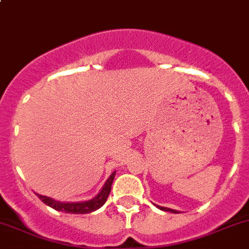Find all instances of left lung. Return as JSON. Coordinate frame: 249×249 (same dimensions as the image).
Instances as JSON below:
<instances>
[{
    "label": "left lung",
    "mask_w": 249,
    "mask_h": 249,
    "mask_svg": "<svg viewBox=\"0 0 249 249\" xmlns=\"http://www.w3.org/2000/svg\"><path fill=\"white\" fill-rule=\"evenodd\" d=\"M158 208H160V210L162 211H169V212H172V213H178V211L176 210H171V208H167V207H161V206H157Z\"/></svg>",
    "instance_id": "1"
}]
</instances>
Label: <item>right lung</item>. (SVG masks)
Here are the masks:
<instances>
[{"label":"right lung","instance_id":"right-lung-1","mask_svg":"<svg viewBox=\"0 0 249 249\" xmlns=\"http://www.w3.org/2000/svg\"><path fill=\"white\" fill-rule=\"evenodd\" d=\"M115 171L109 176L108 179L106 180L105 185L102 187L101 192L96 195L95 197H92L91 200H88V201L83 202H61L56 201V200L52 199V197L43 196V195L37 194V196L39 197V200H42V202L46 203L49 207L54 208L56 211H61L65 213H73V214H85V213H91L94 211L99 210L100 207L104 206V203L106 202L107 197H108L110 193V188H112L113 179H114Z\"/></svg>","mask_w":249,"mask_h":249}]
</instances>
